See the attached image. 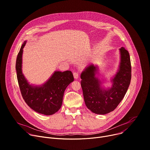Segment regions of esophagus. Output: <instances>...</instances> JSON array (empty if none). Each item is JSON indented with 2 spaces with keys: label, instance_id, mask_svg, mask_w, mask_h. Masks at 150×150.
Segmentation results:
<instances>
[{
  "label": "esophagus",
  "instance_id": "esophagus-1",
  "mask_svg": "<svg viewBox=\"0 0 150 150\" xmlns=\"http://www.w3.org/2000/svg\"><path fill=\"white\" fill-rule=\"evenodd\" d=\"M73 75H74V76L75 79H78V77H79V74H78V73H77V72H74Z\"/></svg>",
  "mask_w": 150,
  "mask_h": 150
}]
</instances>
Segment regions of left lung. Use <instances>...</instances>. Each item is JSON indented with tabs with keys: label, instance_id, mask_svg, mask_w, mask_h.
<instances>
[{
	"label": "left lung",
	"instance_id": "1",
	"mask_svg": "<svg viewBox=\"0 0 150 150\" xmlns=\"http://www.w3.org/2000/svg\"><path fill=\"white\" fill-rule=\"evenodd\" d=\"M121 60L112 86L101 88V82L95 76L97 67L88 66L81 75V85L86 106L93 113L104 115L113 111L124 98L130 83L132 69L130 55L125 48H120Z\"/></svg>",
	"mask_w": 150,
	"mask_h": 150
}]
</instances>
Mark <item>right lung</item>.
<instances>
[{
    "mask_svg": "<svg viewBox=\"0 0 150 150\" xmlns=\"http://www.w3.org/2000/svg\"><path fill=\"white\" fill-rule=\"evenodd\" d=\"M22 45L17 55L16 69L18 83L25 102L35 111L46 115H52L62 106L65 89L74 78L71 71L54 72L51 78L40 86L30 85L22 73Z\"/></svg>",
    "mask_w": 150,
    "mask_h": 150,
    "instance_id": "1",
    "label": "right lung"
}]
</instances>
